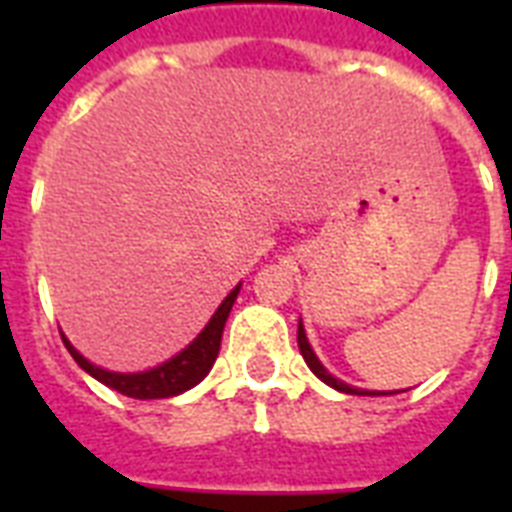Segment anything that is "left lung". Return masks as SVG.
<instances>
[{"label": "left lung", "instance_id": "left-lung-1", "mask_svg": "<svg viewBox=\"0 0 512 512\" xmlns=\"http://www.w3.org/2000/svg\"><path fill=\"white\" fill-rule=\"evenodd\" d=\"M297 345H300V353H303L305 364L311 366V372L319 377L321 382H327L329 388L340 390V393H350V396H380V390H361V388H353V385H348V382L337 380V377H332V374L324 369V364L319 361V356L313 353L311 342H308V337H305V329H303V321L297 324Z\"/></svg>", "mask_w": 512, "mask_h": 512}]
</instances>
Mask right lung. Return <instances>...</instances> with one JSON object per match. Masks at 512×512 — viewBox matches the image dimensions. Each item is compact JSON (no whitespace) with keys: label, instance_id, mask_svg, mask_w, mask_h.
<instances>
[{"label":"right lung","instance_id":"right-lung-1","mask_svg":"<svg viewBox=\"0 0 512 512\" xmlns=\"http://www.w3.org/2000/svg\"><path fill=\"white\" fill-rule=\"evenodd\" d=\"M239 289L241 284H236V289L220 303L215 316L209 319L207 327L201 329V335L196 337L188 348H183L177 356H172L170 361H164L162 366L148 369V372L122 374L100 369V366L90 364V361L66 340V335L60 337H63V345H66L68 353L74 356L76 364L82 366L87 374H92L98 382H103V385H108L111 390H116V393H122V396L130 398H140V401H146V398H170L177 396V393L191 390L193 385H199V382L209 374V369L215 364L217 353H220V340H223L225 321H228V313H231L233 303H236Z\"/></svg>","mask_w":512,"mask_h":512}]
</instances>
